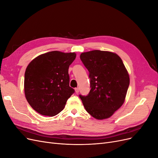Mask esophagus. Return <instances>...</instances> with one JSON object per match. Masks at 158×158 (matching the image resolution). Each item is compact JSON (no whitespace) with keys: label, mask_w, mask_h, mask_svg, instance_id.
Returning a JSON list of instances; mask_svg holds the SVG:
<instances>
[{"label":"esophagus","mask_w":158,"mask_h":158,"mask_svg":"<svg viewBox=\"0 0 158 158\" xmlns=\"http://www.w3.org/2000/svg\"><path fill=\"white\" fill-rule=\"evenodd\" d=\"M75 92H76V94H78V92H79V88H75Z\"/></svg>","instance_id":"1"}]
</instances>
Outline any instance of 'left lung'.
Wrapping results in <instances>:
<instances>
[{
	"label": "left lung",
	"mask_w": 158,
	"mask_h": 158,
	"mask_svg": "<svg viewBox=\"0 0 158 158\" xmlns=\"http://www.w3.org/2000/svg\"><path fill=\"white\" fill-rule=\"evenodd\" d=\"M89 71L91 89L79 95L86 111L96 119L112 116L125 102L130 84L128 72L116 53L94 50L80 55Z\"/></svg>",
	"instance_id": "8db88e82"
}]
</instances>
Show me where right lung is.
<instances>
[{
  "label": "right lung",
  "mask_w": 158,
  "mask_h": 158,
  "mask_svg": "<svg viewBox=\"0 0 158 158\" xmlns=\"http://www.w3.org/2000/svg\"><path fill=\"white\" fill-rule=\"evenodd\" d=\"M75 52L57 51L37 56L27 66L24 75V92L30 106L42 115L52 117L65 107L74 93L69 85V66Z\"/></svg>",
  "instance_id": "add662e5"
}]
</instances>
